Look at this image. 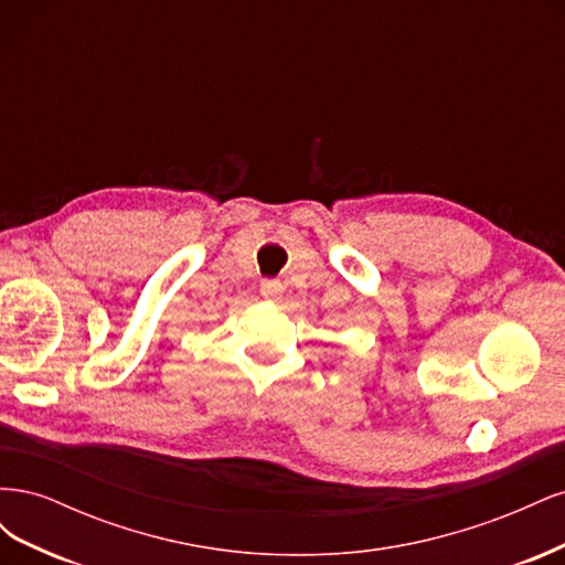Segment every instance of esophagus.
<instances>
[{
    "label": "esophagus",
    "mask_w": 565,
    "mask_h": 565,
    "mask_svg": "<svg viewBox=\"0 0 565 565\" xmlns=\"http://www.w3.org/2000/svg\"><path fill=\"white\" fill-rule=\"evenodd\" d=\"M280 295H282L280 280H264V282H262V297H264L266 301H278Z\"/></svg>",
    "instance_id": "obj_1"
}]
</instances>
